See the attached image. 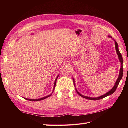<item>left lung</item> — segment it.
<instances>
[{
    "label": "left lung",
    "instance_id": "left-lung-1",
    "mask_svg": "<svg viewBox=\"0 0 128 128\" xmlns=\"http://www.w3.org/2000/svg\"><path fill=\"white\" fill-rule=\"evenodd\" d=\"M110 37H111L110 36ZM115 46H116V53H117V54L118 56V57H119V60H120V61L121 62V68H120V73H119V77H118V80H116V84L113 87V88L110 91H109L108 92V93H107L106 94L103 95V96H100L99 97H97V98H91V97H86V96H83V95H82L81 94H80L79 92H78L76 90V91L77 93L80 95V96L82 97L83 98H85L86 99H88V100H101L102 98H104V97H107L108 96H110V95L113 94L114 92L116 91V88H118V86L119 85V82H120V81L121 80V79L122 78V77H123V57H122V56L121 53H120V52H119V49H118V43L117 42H116V41H115ZM74 80V79H73ZM74 84L75 85V83H74Z\"/></svg>",
    "mask_w": 128,
    "mask_h": 128
}]
</instances>
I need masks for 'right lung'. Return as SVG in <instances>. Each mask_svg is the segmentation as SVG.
Listing matches in <instances>:
<instances>
[{
	"label": "right lung",
	"instance_id": "right-lung-1",
	"mask_svg": "<svg viewBox=\"0 0 128 128\" xmlns=\"http://www.w3.org/2000/svg\"><path fill=\"white\" fill-rule=\"evenodd\" d=\"M58 76H57V78H56V81H55V83H54V89H53V91H54V88H55V87H56V80H57V78H58ZM52 94H50V95H49V96H46V97H45L42 98L37 99V100H30V99H27V98H25V99H26V100H31V101H38V100H44V99H46V98H48V97H50Z\"/></svg>",
	"mask_w": 128,
	"mask_h": 128
}]
</instances>
